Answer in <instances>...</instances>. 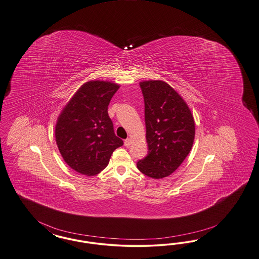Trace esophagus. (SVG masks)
<instances>
[{
  "label": "esophagus",
  "mask_w": 259,
  "mask_h": 259,
  "mask_svg": "<svg viewBox=\"0 0 259 259\" xmlns=\"http://www.w3.org/2000/svg\"><path fill=\"white\" fill-rule=\"evenodd\" d=\"M131 143H132V140H131V139H127V140H125V146H130V145H131Z\"/></svg>",
  "instance_id": "34e87169"
}]
</instances>
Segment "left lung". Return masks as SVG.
<instances>
[{
  "label": "left lung",
  "instance_id": "8db88e82",
  "mask_svg": "<svg viewBox=\"0 0 259 259\" xmlns=\"http://www.w3.org/2000/svg\"><path fill=\"white\" fill-rule=\"evenodd\" d=\"M144 98L148 154L137 163L144 175L168 177L188 157L195 138L194 117L185 99L162 80L140 82Z\"/></svg>",
  "mask_w": 259,
  "mask_h": 259
}]
</instances>
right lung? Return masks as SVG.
I'll return each instance as SVG.
<instances>
[{
    "instance_id": "obj_1",
    "label": "right lung",
    "mask_w": 259,
    "mask_h": 259,
    "mask_svg": "<svg viewBox=\"0 0 259 259\" xmlns=\"http://www.w3.org/2000/svg\"><path fill=\"white\" fill-rule=\"evenodd\" d=\"M120 85L90 80L81 85L57 117L54 135L66 163L85 176L100 173L113 152L123 145L114 133L108 105Z\"/></svg>"
}]
</instances>
